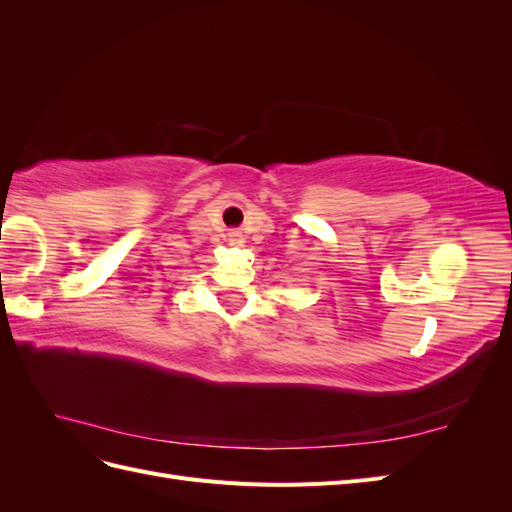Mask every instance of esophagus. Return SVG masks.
<instances>
[{
    "mask_svg": "<svg viewBox=\"0 0 512 512\" xmlns=\"http://www.w3.org/2000/svg\"><path fill=\"white\" fill-rule=\"evenodd\" d=\"M230 241L232 243H237V245H243V235H241V232H232V235H230Z\"/></svg>",
    "mask_w": 512,
    "mask_h": 512,
    "instance_id": "1",
    "label": "esophagus"
}]
</instances>
